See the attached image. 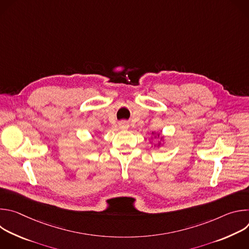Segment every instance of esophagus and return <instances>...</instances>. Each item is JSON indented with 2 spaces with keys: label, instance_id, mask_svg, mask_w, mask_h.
Listing matches in <instances>:
<instances>
[{
  "label": "esophagus",
  "instance_id": "1",
  "mask_svg": "<svg viewBox=\"0 0 249 249\" xmlns=\"http://www.w3.org/2000/svg\"><path fill=\"white\" fill-rule=\"evenodd\" d=\"M128 128H129V124H128L127 122L123 121V122L119 123V129H121V130H127Z\"/></svg>",
  "mask_w": 249,
  "mask_h": 249
}]
</instances>
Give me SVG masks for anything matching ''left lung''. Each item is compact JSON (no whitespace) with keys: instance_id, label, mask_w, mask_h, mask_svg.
<instances>
[{"instance_id":"1","label":"left lung","mask_w":249,"mask_h":249,"mask_svg":"<svg viewBox=\"0 0 249 249\" xmlns=\"http://www.w3.org/2000/svg\"><path fill=\"white\" fill-rule=\"evenodd\" d=\"M152 135L157 139H160V141L158 142V144H156V145H154V148L155 149H160L161 146H163L164 145V142H165V139H164V136H161V134L160 133V132H158V133H156V132H152ZM152 139H153V137H152ZM151 143H152V141H151ZM153 147V146H152Z\"/></svg>"}]
</instances>
